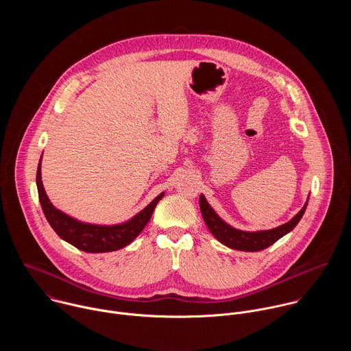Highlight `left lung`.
I'll return each mask as SVG.
<instances>
[{"label":"left lung","instance_id":"obj_1","mask_svg":"<svg viewBox=\"0 0 351 351\" xmlns=\"http://www.w3.org/2000/svg\"><path fill=\"white\" fill-rule=\"evenodd\" d=\"M307 204H308V198L304 207L300 210L289 222L275 229L247 232V230L236 229L229 223H226L208 204L204 194L199 195V211H202L203 219L208 226L210 232L222 244L233 250H240V252H261V250L272 245L275 241H278L280 237H283L285 234H287L295 228L300 219L303 218Z\"/></svg>","mask_w":351,"mask_h":351}]
</instances>
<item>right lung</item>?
Instances as JSON below:
<instances>
[{"mask_svg": "<svg viewBox=\"0 0 351 351\" xmlns=\"http://www.w3.org/2000/svg\"><path fill=\"white\" fill-rule=\"evenodd\" d=\"M36 184L40 204L48 223L51 225L62 240L86 253H108L130 244L145 228L158 202L165 194L164 191L158 194L145 208L126 222L117 225H95L72 218L71 215L56 208L54 204L49 202L41 182V158L37 167Z\"/></svg>", "mask_w": 351, "mask_h": 351, "instance_id": "obj_1", "label": "right lung"}]
</instances>
